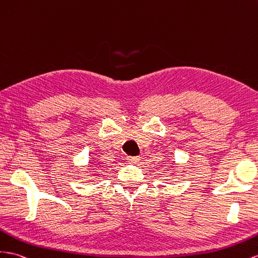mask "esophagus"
I'll list each match as a JSON object with an SVG mask.
<instances>
[{"mask_svg": "<svg viewBox=\"0 0 258 258\" xmlns=\"http://www.w3.org/2000/svg\"><path fill=\"white\" fill-rule=\"evenodd\" d=\"M127 161L131 164H137L139 161H140V157H139V156H128Z\"/></svg>", "mask_w": 258, "mask_h": 258, "instance_id": "1", "label": "esophagus"}]
</instances>
